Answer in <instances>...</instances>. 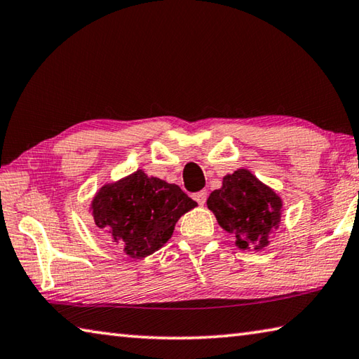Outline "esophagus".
<instances>
[{
  "mask_svg": "<svg viewBox=\"0 0 359 359\" xmlns=\"http://www.w3.org/2000/svg\"><path fill=\"white\" fill-rule=\"evenodd\" d=\"M194 201L198 202L199 205H204L205 204V201H207V191H199V193H196L194 194Z\"/></svg>",
  "mask_w": 359,
  "mask_h": 359,
  "instance_id": "34e87169",
  "label": "esophagus"
}]
</instances>
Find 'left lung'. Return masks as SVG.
<instances>
[{
    "instance_id": "8db88e82",
    "label": "left lung",
    "mask_w": 359,
    "mask_h": 359,
    "mask_svg": "<svg viewBox=\"0 0 359 359\" xmlns=\"http://www.w3.org/2000/svg\"><path fill=\"white\" fill-rule=\"evenodd\" d=\"M207 207L236 237L240 250H264L281 224V196L245 168L224 175L223 187L210 193Z\"/></svg>"
}]
</instances>
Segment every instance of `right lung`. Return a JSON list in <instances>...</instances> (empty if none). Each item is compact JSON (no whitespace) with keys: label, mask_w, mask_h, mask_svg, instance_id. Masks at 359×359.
<instances>
[{"label":"right lung","mask_w":359,"mask_h":359,"mask_svg":"<svg viewBox=\"0 0 359 359\" xmlns=\"http://www.w3.org/2000/svg\"><path fill=\"white\" fill-rule=\"evenodd\" d=\"M198 204L180 190L138 169L103 185L90 202V213L100 231L132 259L147 257L171 238L182 215Z\"/></svg>","instance_id":"obj_1"}]
</instances>
